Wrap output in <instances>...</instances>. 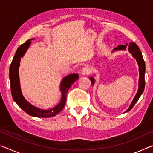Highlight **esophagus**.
Masks as SVG:
<instances>
[{
  "instance_id": "esophagus-1",
  "label": "esophagus",
  "mask_w": 153,
  "mask_h": 153,
  "mask_svg": "<svg viewBox=\"0 0 153 153\" xmlns=\"http://www.w3.org/2000/svg\"><path fill=\"white\" fill-rule=\"evenodd\" d=\"M91 70L89 67H83L81 70V74L82 75H88L90 73Z\"/></svg>"
}]
</instances>
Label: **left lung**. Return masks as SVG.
Wrapping results in <instances>:
<instances>
[{
    "mask_svg": "<svg viewBox=\"0 0 153 153\" xmlns=\"http://www.w3.org/2000/svg\"><path fill=\"white\" fill-rule=\"evenodd\" d=\"M127 46L128 52L130 53L131 55H132L133 57L135 59L136 62H137V64L139 65V74H140V77H139V83H138V90L136 93L135 97L133 98V99L131 102L130 106L126 110L124 113H126L130 111L131 109H132L134 105L136 102H137L138 99H139L141 95L142 94L143 91L144 90L145 88V70H146V67H145V62L144 59L142 57V54L141 53L140 48H138V46L135 43H133V42H131L130 44H126V45H120L117 46L116 48H115L114 50L112 51V53H114V51H126L127 49ZM90 79L91 80V85L94 84L95 83V79L93 76H90Z\"/></svg>",
    "mask_w": 153,
    "mask_h": 153,
    "instance_id": "1",
    "label": "left lung"
}]
</instances>
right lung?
<instances>
[{
  "mask_svg": "<svg viewBox=\"0 0 153 153\" xmlns=\"http://www.w3.org/2000/svg\"><path fill=\"white\" fill-rule=\"evenodd\" d=\"M32 39H29L25 43L18 47L10 65L9 80H10L11 84V95L16 104L30 116L39 117H51L58 114L63 109L65 102H66V94L72 85L79 79V74L73 73L63 77L62 81H61L59 88L62 93V97H61L60 102L56 106L49 109H42L30 104L26 100L21 90L19 78V67L21 58L23 57L28 48H29Z\"/></svg>",
  "mask_w": 153,
  "mask_h": 153,
  "instance_id": "right-lung-1",
  "label": "right lung"
}]
</instances>
